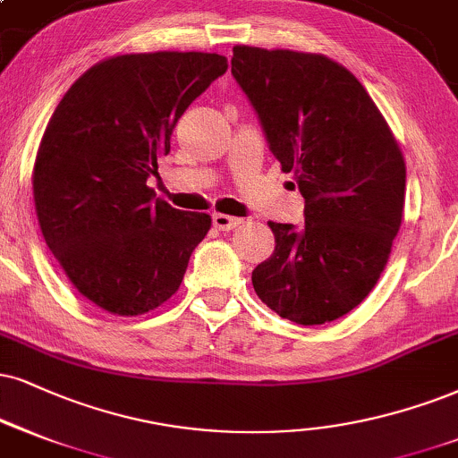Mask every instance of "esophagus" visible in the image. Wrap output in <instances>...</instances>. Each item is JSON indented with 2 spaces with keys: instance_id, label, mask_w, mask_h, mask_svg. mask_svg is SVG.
Here are the masks:
<instances>
[{
  "instance_id": "obj_1",
  "label": "esophagus",
  "mask_w": 458,
  "mask_h": 458,
  "mask_svg": "<svg viewBox=\"0 0 458 458\" xmlns=\"http://www.w3.org/2000/svg\"><path fill=\"white\" fill-rule=\"evenodd\" d=\"M212 223L218 231H231L242 225V218L229 216V214H212Z\"/></svg>"
}]
</instances>
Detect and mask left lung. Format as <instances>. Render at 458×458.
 Masks as SVG:
<instances>
[{"label": "left lung", "instance_id": "1", "mask_svg": "<svg viewBox=\"0 0 458 458\" xmlns=\"http://www.w3.org/2000/svg\"><path fill=\"white\" fill-rule=\"evenodd\" d=\"M231 73L306 199L301 227L269 223L274 255L252 286L282 318L331 323L369 295L391 255L405 201L402 150L363 84L323 55L233 47Z\"/></svg>", "mask_w": 458, "mask_h": 458}]
</instances>
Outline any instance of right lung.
Returning <instances> with one entry per match:
<instances>
[{
	"label": "right lung",
	"mask_w": 458,
	"mask_h": 458,
	"mask_svg": "<svg viewBox=\"0 0 458 458\" xmlns=\"http://www.w3.org/2000/svg\"><path fill=\"white\" fill-rule=\"evenodd\" d=\"M216 53L118 55L59 101L33 165V201L50 252L78 293L118 316L178 291L212 218L155 199L146 180L178 118L218 76Z\"/></svg>",
	"instance_id": "add662e5"
}]
</instances>
